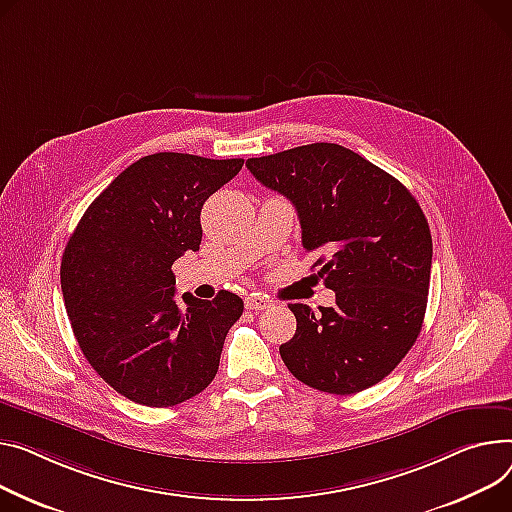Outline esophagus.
Returning <instances> with one entry per match:
<instances>
[{
  "mask_svg": "<svg viewBox=\"0 0 512 512\" xmlns=\"http://www.w3.org/2000/svg\"><path fill=\"white\" fill-rule=\"evenodd\" d=\"M245 306L249 311H263V309H269V306H274V302H271L267 296L251 294L245 298Z\"/></svg>",
  "mask_w": 512,
  "mask_h": 512,
  "instance_id": "esophagus-1",
  "label": "esophagus"
}]
</instances>
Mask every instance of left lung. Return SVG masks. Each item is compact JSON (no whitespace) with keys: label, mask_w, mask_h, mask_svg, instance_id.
<instances>
[{"label":"left lung","mask_w":512,"mask_h":512,"mask_svg":"<svg viewBox=\"0 0 512 512\" xmlns=\"http://www.w3.org/2000/svg\"><path fill=\"white\" fill-rule=\"evenodd\" d=\"M247 168L298 212L302 247L335 292L315 315L288 304L296 333L280 346L288 370L313 389L352 395L383 381L420 335L432 236L416 197L395 177L337 144H309Z\"/></svg>","instance_id":"left-lung-1"}]
</instances>
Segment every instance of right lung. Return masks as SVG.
<instances>
[{
	"label": "right lung",
	"mask_w": 512,
	"mask_h": 512,
	"mask_svg": "<svg viewBox=\"0 0 512 512\" xmlns=\"http://www.w3.org/2000/svg\"><path fill=\"white\" fill-rule=\"evenodd\" d=\"M158 152L140 158L84 212L61 259V292L74 335L100 379L148 407L183 403L218 372L243 300L185 294L175 302L173 263L199 251L201 208L243 168Z\"/></svg>",
	"instance_id": "obj_1"
}]
</instances>
